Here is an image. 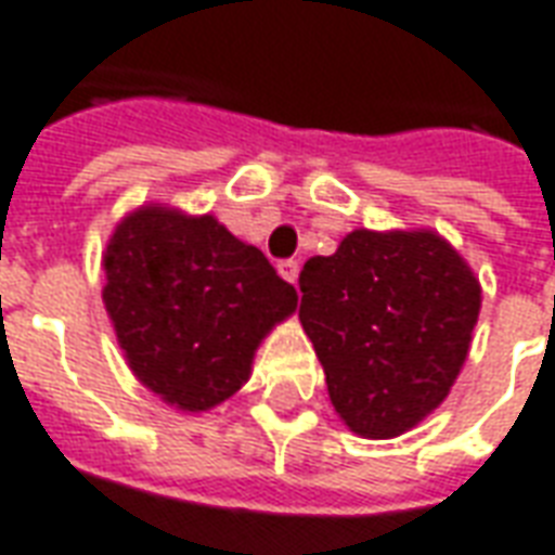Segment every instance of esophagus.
Here are the masks:
<instances>
[{"mask_svg":"<svg viewBox=\"0 0 555 555\" xmlns=\"http://www.w3.org/2000/svg\"><path fill=\"white\" fill-rule=\"evenodd\" d=\"M279 276L291 282V285H297V279H300V264L291 258V261H279Z\"/></svg>","mask_w":555,"mask_h":555,"instance_id":"34e87169","label":"esophagus"}]
</instances>
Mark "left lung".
I'll list each match as a JSON object with an SVG mask.
<instances>
[{
  "mask_svg": "<svg viewBox=\"0 0 555 555\" xmlns=\"http://www.w3.org/2000/svg\"><path fill=\"white\" fill-rule=\"evenodd\" d=\"M300 324L338 418L392 440L440 408L464 369L481 285L430 229H353L300 273Z\"/></svg>",
  "mask_w": 555,
  "mask_h": 555,
  "instance_id": "1",
  "label": "left lung"
}]
</instances>
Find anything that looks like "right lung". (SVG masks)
<instances>
[{
  "mask_svg": "<svg viewBox=\"0 0 555 555\" xmlns=\"http://www.w3.org/2000/svg\"><path fill=\"white\" fill-rule=\"evenodd\" d=\"M103 306L130 372L159 401L205 413L241 389L297 291L214 214L139 205L103 249Z\"/></svg>",
  "mask_w": 555,
  "mask_h": 555,
  "instance_id": "obj_1",
  "label": "right lung"
}]
</instances>
